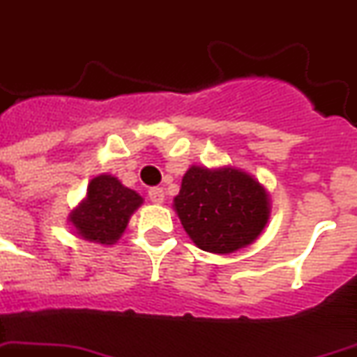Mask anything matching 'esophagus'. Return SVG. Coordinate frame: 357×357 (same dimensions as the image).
I'll return each instance as SVG.
<instances>
[{
    "label": "esophagus",
    "mask_w": 357,
    "mask_h": 357,
    "mask_svg": "<svg viewBox=\"0 0 357 357\" xmlns=\"http://www.w3.org/2000/svg\"><path fill=\"white\" fill-rule=\"evenodd\" d=\"M149 198H150V202H153V204H163V199H165L163 188H161V187H150L149 188Z\"/></svg>",
    "instance_id": "34e87169"
}]
</instances>
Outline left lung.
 <instances>
[{"label":"left lung","mask_w":357,"mask_h":357,"mask_svg":"<svg viewBox=\"0 0 357 357\" xmlns=\"http://www.w3.org/2000/svg\"><path fill=\"white\" fill-rule=\"evenodd\" d=\"M174 207L192 242L208 253H233L268 224V192L242 170L190 167Z\"/></svg>","instance_id":"8db88e82"}]
</instances>
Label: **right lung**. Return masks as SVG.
<instances>
[{"instance_id":"obj_1","label":"right lung","mask_w":357,"mask_h":357,"mask_svg":"<svg viewBox=\"0 0 357 357\" xmlns=\"http://www.w3.org/2000/svg\"><path fill=\"white\" fill-rule=\"evenodd\" d=\"M143 204L135 190L124 187L113 176L91 179L88 198L71 213V222L78 234L89 242L109 245L124 233L133 211Z\"/></svg>"}]
</instances>
